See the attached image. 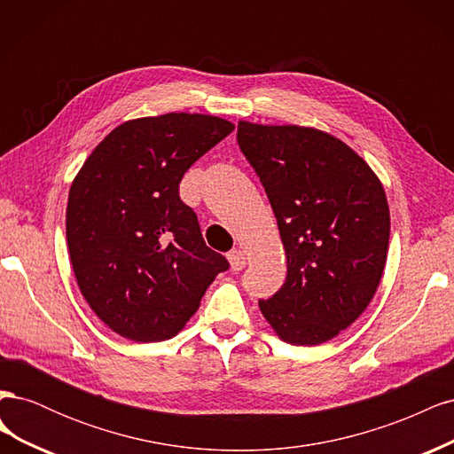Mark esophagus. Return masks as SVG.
<instances>
[{
  "label": "esophagus",
  "mask_w": 454,
  "mask_h": 454,
  "mask_svg": "<svg viewBox=\"0 0 454 454\" xmlns=\"http://www.w3.org/2000/svg\"><path fill=\"white\" fill-rule=\"evenodd\" d=\"M227 259H229V263H231V269H232V270H242L244 265H246V255H244V252L239 250V248L231 250V252L227 254Z\"/></svg>",
  "instance_id": "obj_1"
}]
</instances>
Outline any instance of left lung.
Segmentation results:
<instances>
[{
	"instance_id": "left-lung-1",
	"label": "left lung",
	"mask_w": 454,
	"mask_h": 454,
	"mask_svg": "<svg viewBox=\"0 0 454 454\" xmlns=\"http://www.w3.org/2000/svg\"><path fill=\"white\" fill-rule=\"evenodd\" d=\"M237 142L265 187L287 257L284 286L259 309L286 342L320 345L358 318L379 287L390 239L382 184L322 130L240 121Z\"/></svg>"
}]
</instances>
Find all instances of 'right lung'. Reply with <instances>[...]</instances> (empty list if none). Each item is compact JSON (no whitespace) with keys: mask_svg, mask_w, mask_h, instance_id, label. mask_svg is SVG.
<instances>
[{"mask_svg":"<svg viewBox=\"0 0 454 454\" xmlns=\"http://www.w3.org/2000/svg\"><path fill=\"white\" fill-rule=\"evenodd\" d=\"M232 129L200 114L132 119L109 132L75 176L66 210L72 267L90 309L121 337H174L229 269L206 246L180 182Z\"/></svg>","mask_w":454,"mask_h":454,"instance_id":"obj_1","label":"right lung"}]
</instances>
